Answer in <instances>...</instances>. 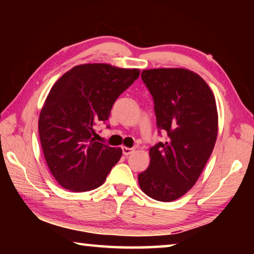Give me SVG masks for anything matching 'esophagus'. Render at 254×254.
Here are the masks:
<instances>
[{"label": "esophagus", "mask_w": 254, "mask_h": 254, "mask_svg": "<svg viewBox=\"0 0 254 254\" xmlns=\"http://www.w3.org/2000/svg\"><path fill=\"white\" fill-rule=\"evenodd\" d=\"M122 151L124 156H128V154H131L133 152V149L127 148V147H122Z\"/></svg>", "instance_id": "obj_1"}]
</instances>
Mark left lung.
<instances>
[{
	"label": "left lung",
	"instance_id": "8db88e82",
	"mask_svg": "<svg viewBox=\"0 0 254 254\" xmlns=\"http://www.w3.org/2000/svg\"><path fill=\"white\" fill-rule=\"evenodd\" d=\"M141 77L153 98L159 133L168 137L150 149V165L137 180L145 195L173 201L194 186L212 154L216 102L206 81L185 68L145 69Z\"/></svg>",
	"mask_w": 254,
	"mask_h": 254
}]
</instances>
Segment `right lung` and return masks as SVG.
<instances>
[{
    "instance_id": "obj_1",
    "label": "right lung",
    "mask_w": 254,
    "mask_h": 254,
    "mask_svg": "<svg viewBox=\"0 0 254 254\" xmlns=\"http://www.w3.org/2000/svg\"><path fill=\"white\" fill-rule=\"evenodd\" d=\"M140 70L109 64L72 67L56 81L39 115L47 165L60 186L80 192L100 187L122 156L121 148L95 141L98 123Z\"/></svg>"
}]
</instances>
